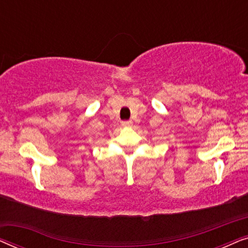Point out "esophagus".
<instances>
[{
    "label": "esophagus",
    "mask_w": 248,
    "mask_h": 248,
    "mask_svg": "<svg viewBox=\"0 0 248 248\" xmlns=\"http://www.w3.org/2000/svg\"><path fill=\"white\" fill-rule=\"evenodd\" d=\"M122 126H123V127H131L132 126V122L131 121L122 122Z\"/></svg>",
    "instance_id": "esophagus-1"
}]
</instances>
